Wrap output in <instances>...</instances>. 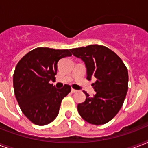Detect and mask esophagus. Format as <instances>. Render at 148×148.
<instances>
[{"instance_id":"34e87169","label":"esophagus","mask_w":148,"mask_h":148,"mask_svg":"<svg viewBox=\"0 0 148 148\" xmlns=\"http://www.w3.org/2000/svg\"><path fill=\"white\" fill-rule=\"evenodd\" d=\"M71 92L72 93H76V92H77V90H75V89H74V88H72V89H71Z\"/></svg>"}]
</instances>
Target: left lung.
<instances>
[{"instance_id":"8db88e82","label":"left lung","mask_w":148,"mask_h":148,"mask_svg":"<svg viewBox=\"0 0 148 148\" xmlns=\"http://www.w3.org/2000/svg\"><path fill=\"white\" fill-rule=\"evenodd\" d=\"M77 58L83 60L87 67V79L92 77L96 95L88 93L84 102L78 103L79 114L88 123L101 125L116 116L124 103L128 90V72L119 56L103 45H92L71 49Z\"/></svg>"}]
</instances>
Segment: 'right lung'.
<instances>
[{"label":"right lung","mask_w":148,"mask_h":148,"mask_svg":"<svg viewBox=\"0 0 148 148\" xmlns=\"http://www.w3.org/2000/svg\"><path fill=\"white\" fill-rule=\"evenodd\" d=\"M71 55L68 49L37 47L17 63L13 76L15 97L23 114L34 124L53 121L63 98L71 92L68 84L57 89L50 81L55 80L59 60Z\"/></svg>","instance_id":"right-lung-1"}]
</instances>
